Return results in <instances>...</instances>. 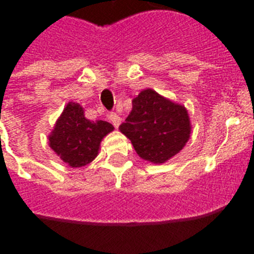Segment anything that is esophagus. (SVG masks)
Segmentation results:
<instances>
[{"mask_svg": "<svg viewBox=\"0 0 254 254\" xmlns=\"http://www.w3.org/2000/svg\"><path fill=\"white\" fill-rule=\"evenodd\" d=\"M109 120H111L112 124H113L116 127H119L120 124H121V121H123V120H121V117H120L119 115H116V113H112V115L109 116Z\"/></svg>", "mask_w": 254, "mask_h": 254, "instance_id": "obj_1", "label": "esophagus"}]
</instances>
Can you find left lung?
Wrapping results in <instances>:
<instances>
[{
	"instance_id": "1",
	"label": "left lung",
	"mask_w": 254,
	"mask_h": 254,
	"mask_svg": "<svg viewBox=\"0 0 254 254\" xmlns=\"http://www.w3.org/2000/svg\"><path fill=\"white\" fill-rule=\"evenodd\" d=\"M131 104V112L119 129L141 158L162 165L186 146L192 127L185 105L151 88L139 92Z\"/></svg>"
}]
</instances>
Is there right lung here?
<instances>
[{"label": "right lung", "mask_w": 254, "mask_h": 254, "mask_svg": "<svg viewBox=\"0 0 254 254\" xmlns=\"http://www.w3.org/2000/svg\"><path fill=\"white\" fill-rule=\"evenodd\" d=\"M113 125L103 120L91 121L80 104L69 101L49 135V146L69 167H81L97 157L100 143Z\"/></svg>", "instance_id": "obj_1"}]
</instances>
